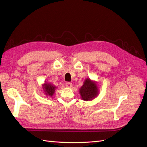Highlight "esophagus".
<instances>
[{
    "mask_svg": "<svg viewBox=\"0 0 147 147\" xmlns=\"http://www.w3.org/2000/svg\"><path fill=\"white\" fill-rule=\"evenodd\" d=\"M65 86H66V87H67V88H71V87L73 86V84L70 82H67L65 83Z\"/></svg>",
    "mask_w": 147,
    "mask_h": 147,
    "instance_id": "esophagus-1",
    "label": "esophagus"
}]
</instances>
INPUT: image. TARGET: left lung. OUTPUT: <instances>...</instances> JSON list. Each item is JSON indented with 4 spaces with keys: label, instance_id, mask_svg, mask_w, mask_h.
<instances>
[{
    "label": "left lung",
    "instance_id": "1",
    "mask_svg": "<svg viewBox=\"0 0 147 147\" xmlns=\"http://www.w3.org/2000/svg\"><path fill=\"white\" fill-rule=\"evenodd\" d=\"M80 93L84 100H92L98 94L97 86L90 79H86L80 90Z\"/></svg>",
    "mask_w": 147,
    "mask_h": 147
}]
</instances>
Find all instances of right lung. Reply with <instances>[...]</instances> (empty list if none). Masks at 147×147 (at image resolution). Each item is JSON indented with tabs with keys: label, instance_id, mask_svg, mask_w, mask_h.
Returning <instances> with one entry per match:
<instances>
[{
	"label": "right lung",
	"instance_id": "1",
	"mask_svg": "<svg viewBox=\"0 0 147 147\" xmlns=\"http://www.w3.org/2000/svg\"><path fill=\"white\" fill-rule=\"evenodd\" d=\"M43 88L44 89L46 95L52 96L53 95H54V93L55 92V86L52 85L51 84L45 83V85H43Z\"/></svg>",
	"mask_w": 147,
	"mask_h": 147
}]
</instances>
